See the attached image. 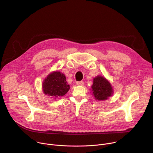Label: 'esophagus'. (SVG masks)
Here are the masks:
<instances>
[{
    "mask_svg": "<svg viewBox=\"0 0 153 153\" xmlns=\"http://www.w3.org/2000/svg\"><path fill=\"white\" fill-rule=\"evenodd\" d=\"M76 85L78 86H83L84 85V82L83 81H79L76 82Z\"/></svg>",
    "mask_w": 153,
    "mask_h": 153,
    "instance_id": "obj_1",
    "label": "esophagus"
}]
</instances>
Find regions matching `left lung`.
Wrapping results in <instances>:
<instances>
[{
	"label": "left lung",
	"mask_w": 153,
	"mask_h": 153,
	"mask_svg": "<svg viewBox=\"0 0 153 153\" xmlns=\"http://www.w3.org/2000/svg\"><path fill=\"white\" fill-rule=\"evenodd\" d=\"M93 95L97 100H105L113 94V88L111 83L105 77L98 75L93 79L91 86Z\"/></svg>",
	"instance_id": "obj_1"
}]
</instances>
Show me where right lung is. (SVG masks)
I'll return each instance as SVG.
<instances>
[{
	"instance_id": "add662e5",
	"label": "right lung",
	"mask_w": 153,
	"mask_h": 153,
	"mask_svg": "<svg viewBox=\"0 0 153 153\" xmlns=\"http://www.w3.org/2000/svg\"><path fill=\"white\" fill-rule=\"evenodd\" d=\"M70 88L65 75L58 71L50 73L42 83V90L44 94L54 99L63 96Z\"/></svg>"
}]
</instances>
